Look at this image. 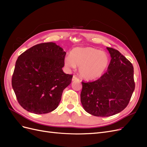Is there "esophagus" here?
<instances>
[{
  "label": "esophagus",
  "mask_w": 147,
  "mask_h": 147,
  "mask_svg": "<svg viewBox=\"0 0 147 147\" xmlns=\"http://www.w3.org/2000/svg\"><path fill=\"white\" fill-rule=\"evenodd\" d=\"M72 80L73 82H74V81H77V80H79V79H78V78H77L76 76H75V75H74L73 77H72Z\"/></svg>",
  "instance_id": "1"
}]
</instances>
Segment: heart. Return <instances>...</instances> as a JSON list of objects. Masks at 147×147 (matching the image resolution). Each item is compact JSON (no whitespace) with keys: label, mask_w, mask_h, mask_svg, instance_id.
Listing matches in <instances>:
<instances>
[{"label":"heart","mask_w":147,"mask_h":147,"mask_svg":"<svg viewBox=\"0 0 147 147\" xmlns=\"http://www.w3.org/2000/svg\"><path fill=\"white\" fill-rule=\"evenodd\" d=\"M109 63V57L105 52L92 47L74 48L64 59V64L69 69L79 66V74L86 80L101 77Z\"/></svg>","instance_id":"heart-1"}]
</instances>
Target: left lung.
Masks as SVG:
<instances>
[{
	"label": "left lung",
	"instance_id": "1",
	"mask_svg": "<svg viewBox=\"0 0 147 147\" xmlns=\"http://www.w3.org/2000/svg\"><path fill=\"white\" fill-rule=\"evenodd\" d=\"M107 49L111 57L107 72L96 81L82 82L83 107L96 117H109L121 112L128 105L135 89L131 62L118 50Z\"/></svg>",
	"mask_w": 147,
	"mask_h": 147
}]
</instances>
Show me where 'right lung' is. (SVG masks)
<instances>
[{"label":"right lung","instance_id":"right-lung-1","mask_svg":"<svg viewBox=\"0 0 147 147\" xmlns=\"http://www.w3.org/2000/svg\"><path fill=\"white\" fill-rule=\"evenodd\" d=\"M66 52L55 43H40L18 57L11 84L21 106L30 113L45 114L59 105L72 75L64 73Z\"/></svg>","mask_w":147,"mask_h":147}]
</instances>
